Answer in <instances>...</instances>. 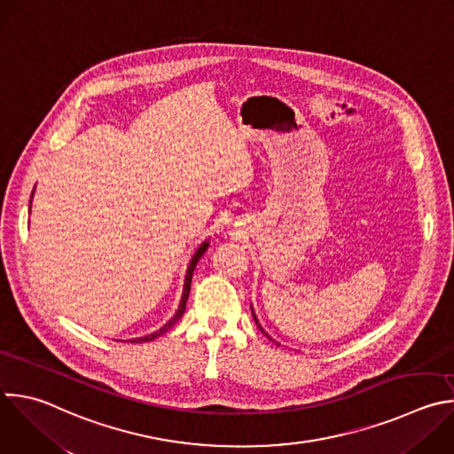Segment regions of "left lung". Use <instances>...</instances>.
Masks as SVG:
<instances>
[{
    "mask_svg": "<svg viewBox=\"0 0 454 454\" xmlns=\"http://www.w3.org/2000/svg\"><path fill=\"white\" fill-rule=\"evenodd\" d=\"M251 312H253V309H251ZM253 317H254V323H256V326H258V328H260V332H262V333H263V335H265V337H267V339H269V340H272V339H270V337H269V335H267V333H265V332H263V330H262V326H260V323H258V319H256V316H254V312H253ZM272 342H274V340H272Z\"/></svg>",
    "mask_w": 454,
    "mask_h": 454,
    "instance_id": "obj_1",
    "label": "left lung"
}]
</instances>
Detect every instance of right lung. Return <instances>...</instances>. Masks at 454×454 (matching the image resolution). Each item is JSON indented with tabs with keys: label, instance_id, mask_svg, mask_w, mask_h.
<instances>
[{
	"label": "right lung",
	"instance_id": "obj_1",
	"mask_svg": "<svg viewBox=\"0 0 454 454\" xmlns=\"http://www.w3.org/2000/svg\"><path fill=\"white\" fill-rule=\"evenodd\" d=\"M207 247H208V242H203L200 247H198V251L194 253V256H192V260H191V263H189V269H187V274H185V285H184V294H182V301H180V307H178V310H176V314L169 319V323H166L159 332H155V333H151V335H145V337H140V339H131L129 342H149V340H153V339H157V337H160V335H164L169 328H173L180 319H182V316H184V312H185V305H187V299H189V292H191V283H192V274H194V269H196V263L200 262V258L205 254V251H207Z\"/></svg>",
	"mask_w": 454,
	"mask_h": 454
}]
</instances>
